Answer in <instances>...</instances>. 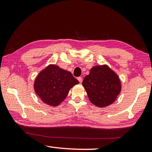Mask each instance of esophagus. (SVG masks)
Returning a JSON list of instances; mask_svg holds the SVG:
<instances>
[{"label":"esophagus","mask_w":152,"mask_h":152,"mask_svg":"<svg viewBox=\"0 0 152 152\" xmlns=\"http://www.w3.org/2000/svg\"><path fill=\"white\" fill-rule=\"evenodd\" d=\"M78 81L80 82V83H82V77H78Z\"/></svg>","instance_id":"obj_1"}]
</instances>
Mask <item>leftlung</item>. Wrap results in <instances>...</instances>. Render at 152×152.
<instances>
[{"label":"left lung","instance_id":"obj_1","mask_svg":"<svg viewBox=\"0 0 152 152\" xmlns=\"http://www.w3.org/2000/svg\"><path fill=\"white\" fill-rule=\"evenodd\" d=\"M89 101L98 107L113 104L121 91L117 74L107 65L93 66L82 81Z\"/></svg>","mask_w":152,"mask_h":152}]
</instances>
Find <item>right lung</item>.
<instances>
[{
  "instance_id": "1",
  "label": "right lung",
  "mask_w": 152,
  "mask_h": 152,
  "mask_svg": "<svg viewBox=\"0 0 152 152\" xmlns=\"http://www.w3.org/2000/svg\"><path fill=\"white\" fill-rule=\"evenodd\" d=\"M78 83L70 72L50 64L39 73L33 86L43 102L57 107L65 100L70 88Z\"/></svg>"
}]
</instances>
